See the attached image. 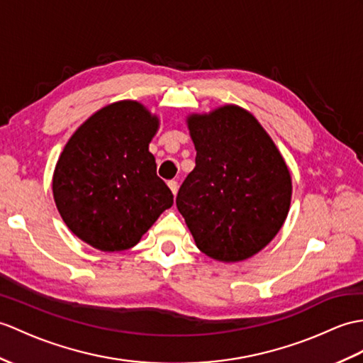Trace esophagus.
<instances>
[{
	"label": "esophagus",
	"mask_w": 363,
	"mask_h": 363,
	"mask_svg": "<svg viewBox=\"0 0 363 363\" xmlns=\"http://www.w3.org/2000/svg\"><path fill=\"white\" fill-rule=\"evenodd\" d=\"M168 187H170L172 193H173V195L176 196V193H178V189H179L178 182H176V181H168Z\"/></svg>",
	"instance_id": "esophagus-1"
}]
</instances>
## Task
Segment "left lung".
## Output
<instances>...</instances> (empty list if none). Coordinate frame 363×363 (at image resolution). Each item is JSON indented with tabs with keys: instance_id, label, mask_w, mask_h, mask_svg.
<instances>
[{
	"instance_id": "obj_1",
	"label": "left lung",
	"mask_w": 363,
	"mask_h": 363,
	"mask_svg": "<svg viewBox=\"0 0 363 363\" xmlns=\"http://www.w3.org/2000/svg\"><path fill=\"white\" fill-rule=\"evenodd\" d=\"M196 167L176 206L198 249L223 263L254 257L280 232L289 213L292 178L280 150L238 105L187 116Z\"/></svg>"
}]
</instances>
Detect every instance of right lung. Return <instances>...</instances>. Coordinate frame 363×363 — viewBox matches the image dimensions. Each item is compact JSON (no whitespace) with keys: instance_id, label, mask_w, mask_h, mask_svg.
Wrapping results in <instances>:
<instances>
[{"instance_id":"obj_1","label":"right lung","mask_w":363,"mask_h":363,"mask_svg":"<svg viewBox=\"0 0 363 363\" xmlns=\"http://www.w3.org/2000/svg\"><path fill=\"white\" fill-rule=\"evenodd\" d=\"M159 123L138 100H119L88 117L66 142L52 195L67 229L91 247H134L173 206L148 150Z\"/></svg>"}]
</instances>
